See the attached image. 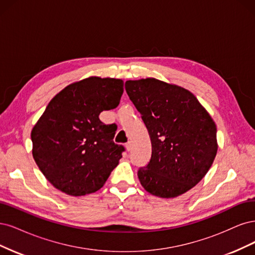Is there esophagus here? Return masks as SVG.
<instances>
[{
  "label": "esophagus",
  "instance_id": "34e87169",
  "mask_svg": "<svg viewBox=\"0 0 255 255\" xmlns=\"http://www.w3.org/2000/svg\"><path fill=\"white\" fill-rule=\"evenodd\" d=\"M126 149H127V151H130L131 149H132V144H131V142H128V143H126Z\"/></svg>",
  "mask_w": 255,
  "mask_h": 255
}]
</instances>
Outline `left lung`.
Masks as SVG:
<instances>
[{"mask_svg": "<svg viewBox=\"0 0 255 255\" xmlns=\"http://www.w3.org/2000/svg\"><path fill=\"white\" fill-rule=\"evenodd\" d=\"M126 92L148 130L151 158L137 170L145 190L161 198L190 191L217 153L216 125L188 90L155 78L127 80Z\"/></svg>", "mask_w": 255, "mask_h": 255, "instance_id": "left-lung-1", "label": "left lung"}]
</instances>
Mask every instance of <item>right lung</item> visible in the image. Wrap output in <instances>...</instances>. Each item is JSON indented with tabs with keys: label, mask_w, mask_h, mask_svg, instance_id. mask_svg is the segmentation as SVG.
I'll list each match as a JSON object with an SVG mask.
<instances>
[{
	"label": "right lung",
	"mask_w": 255,
	"mask_h": 255,
	"mask_svg": "<svg viewBox=\"0 0 255 255\" xmlns=\"http://www.w3.org/2000/svg\"><path fill=\"white\" fill-rule=\"evenodd\" d=\"M124 81L89 77L65 87L48 103L31 130L32 157L57 190L84 196L103 187L124 146L113 142L117 126L100 120L117 108Z\"/></svg>",
	"instance_id": "1"
}]
</instances>
